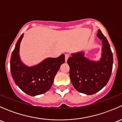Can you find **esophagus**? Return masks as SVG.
<instances>
[{"label": "esophagus", "mask_w": 122, "mask_h": 122, "mask_svg": "<svg viewBox=\"0 0 122 122\" xmlns=\"http://www.w3.org/2000/svg\"><path fill=\"white\" fill-rule=\"evenodd\" d=\"M70 55L69 54H65V59H66V61H67V60L68 59V58L70 57Z\"/></svg>", "instance_id": "esophagus-1"}]
</instances>
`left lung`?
<instances>
[{"instance_id": "1", "label": "left lung", "mask_w": 122, "mask_h": 122, "mask_svg": "<svg viewBox=\"0 0 122 122\" xmlns=\"http://www.w3.org/2000/svg\"><path fill=\"white\" fill-rule=\"evenodd\" d=\"M97 36L103 44L102 56L99 61H89L84 57L83 52L72 54L67 60L74 87L87 95L95 94L107 84L113 68V54L107 39L100 29Z\"/></svg>"}]
</instances>
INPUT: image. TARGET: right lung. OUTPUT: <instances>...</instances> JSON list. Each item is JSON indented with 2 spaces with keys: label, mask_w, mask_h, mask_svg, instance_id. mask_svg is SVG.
<instances>
[{
  "label": "right lung",
  "mask_w": 122,
  "mask_h": 122,
  "mask_svg": "<svg viewBox=\"0 0 122 122\" xmlns=\"http://www.w3.org/2000/svg\"><path fill=\"white\" fill-rule=\"evenodd\" d=\"M23 34L20 36L12 53L10 68L16 84L27 94L32 96L43 94L52 86L60 66L65 62L64 54L55 58H48L35 66L28 67L19 58V46Z\"/></svg>",
  "instance_id": "obj_1"
}]
</instances>
